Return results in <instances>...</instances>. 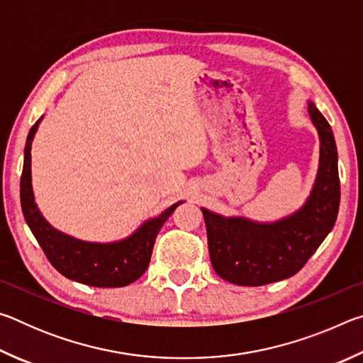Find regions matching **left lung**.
Returning a JSON list of instances; mask_svg holds the SVG:
<instances>
[{"label":"left lung","mask_w":363,"mask_h":363,"mask_svg":"<svg viewBox=\"0 0 363 363\" xmlns=\"http://www.w3.org/2000/svg\"><path fill=\"white\" fill-rule=\"evenodd\" d=\"M307 112L320 139L318 171L306 203L275 223L225 218L201 208L211 266L233 285L261 286L285 280L303 269L336 223L340 210V176L333 131L315 104Z\"/></svg>","instance_id":"obj_1"}]
</instances>
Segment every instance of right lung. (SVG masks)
Returning <instances> with one entry per match:
<instances>
[{"instance_id": "1", "label": "right lung", "mask_w": 363, "mask_h": 363, "mask_svg": "<svg viewBox=\"0 0 363 363\" xmlns=\"http://www.w3.org/2000/svg\"><path fill=\"white\" fill-rule=\"evenodd\" d=\"M41 118L30 130L23 149V169L21 177V205L30 230L45 251L49 262L64 277L97 288H118L136 281L150 262L152 250L160 229L177 206L167 208L160 216L140 224L130 237L112 243L78 240L48 223L35 203L32 187V143Z\"/></svg>"}]
</instances>
